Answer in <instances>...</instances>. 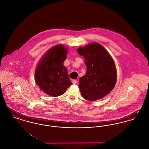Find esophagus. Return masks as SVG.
<instances>
[{
	"label": "esophagus",
	"instance_id": "1",
	"mask_svg": "<svg viewBox=\"0 0 149 149\" xmlns=\"http://www.w3.org/2000/svg\"><path fill=\"white\" fill-rule=\"evenodd\" d=\"M78 81L77 80H72V84H78Z\"/></svg>",
	"mask_w": 149,
	"mask_h": 149
}]
</instances>
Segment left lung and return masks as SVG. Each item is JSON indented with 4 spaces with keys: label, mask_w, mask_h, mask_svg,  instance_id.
<instances>
[{
    "label": "left lung",
    "mask_w": 149,
    "mask_h": 149,
    "mask_svg": "<svg viewBox=\"0 0 149 149\" xmlns=\"http://www.w3.org/2000/svg\"><path fill=\"white\" fill-rule=\"evenodd\" d=\"M78 54L85 58L86 72L79 79L82 96L89 101L101 99L111 92L117 80V71L112 57L98 43L79 47Z\"/></svg>",
    "instance_id": "obj_1"
}]
</instances>
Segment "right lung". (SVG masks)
<instances>
[{
    "mask_svg": "<svg viewBox=\"0 0 149 149\" xmlns=\"http://www.w3.org/2000/svg\"><path fill=\"white\" fill-rule=\"evenodd\" d=\"M67 52L63 45H56L46 52L37 66L36 84L51 96L63 95L72 84L68 70L63 65Z\"/></svg>",
    "mask_w": 149,
    "mask_h": 149,
    "instance_id": "right-lung-1",
    "label": "right lung"
}]
</instances>
